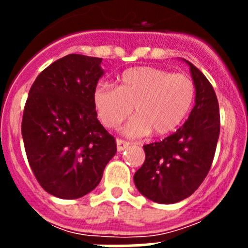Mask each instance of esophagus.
Returning <instances> with one entry per match:
<instances>
[{"instance_id": "34e87169", "label": "esophagus", "mask_w": 248, "mask_h": 248, "mask_svg": "<svg viewBox=\"0 0 248 248\" xmlns=\"http://www.w3.org/2000/svg\"><path fill=\"white\" fill-rule=\"evenodd\" d=\"M129 141H126V140H123V139H117V149L118 151H123L125 150L126 148L129 146Z\"/></svg>"}]
</instances>
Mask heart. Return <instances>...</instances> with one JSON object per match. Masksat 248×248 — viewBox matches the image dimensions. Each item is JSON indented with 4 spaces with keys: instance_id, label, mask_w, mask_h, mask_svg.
Instances as JSON below:
<instances>
[{
    "instance_id": "heart-1",
    "label": "heart",
    "mask_w": 248,
    "mask_h": 248,
    "mask_svg": "<svg viewBox=\"0 0 248 248\" xmlns=\"http://www.w3.org/2000/svg\"><path fill=\"white\" fill-rule=\"evenodd\" d=\"M195 99V84L190 77L170 73L155 67H134L123 72L117 88L99 84L93 92L98 119L115 129L134 109L137 114L126 124L130 137L174 131L189 114Z\"/></svg>"
}]
</instances>
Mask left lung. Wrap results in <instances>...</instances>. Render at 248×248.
<instances>
[{"instance_id": "1", "label": "left lung", "mask_w": 248, "mask_h": 248, "mask_svg": "<svg viewBox=\"0 0 248 248\" xmlns=\"http://www.w3.org/2000/svg\"><path fill=\"white\" fill-rule=\"evenodd\" d=\"M196 97L183 126L161 141L144 145L145 161L135 172L141 195L157 203H175L189 198L207 176L220 135L218 102L211 83L192 63Z\"/></svg>"}]
</instances>
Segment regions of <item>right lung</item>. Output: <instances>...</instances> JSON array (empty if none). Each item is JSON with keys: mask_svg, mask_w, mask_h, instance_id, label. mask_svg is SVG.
I'll use <instances>...</instances> for the list:
<instances>
[{"mask_svg": "<svg viewBox=\"0 0 248 248\" xmlns=\"http://www.w3.org/2000/svg\"><path fill=\"white\" fill-rule=\"evenodd\" d=\"M102 58L68 54L38 74L28 93L22 138L39 185L56 198H82L100 183L117 143L97 119L93 92Z\"/></svg>", "mask_w": 248, "mask_h": 248, "instance_id": "right-lung-1", "label": "right lung"}]
</instances>
